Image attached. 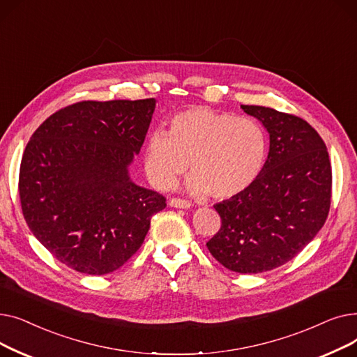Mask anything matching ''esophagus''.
Returning <instances> with one entry per match:
<instances>
[{
	"instance_id": "esophagus-1",
	"label": "esophagus",
	"mask_w": 357,
	"mask_h": 357,
	"mask_svg": "<svg viewBox=\"0 0 357 357\" xmlns=\"http://www.w3.org/2000/svg\"><path fill=\"white\" fill-rule=\"evenodd\" d=\"M169 205L175 208H191V202L182 199V198H172L169 199Z\"/></svg>"
}]
</instances>
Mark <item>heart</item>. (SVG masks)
<instances>
[{"mask_svg":"<svg viewBox=\"0 0 357 357\" xmlns=\"http://www.w3.org/2000/svg\"><path fill=\"white\" fill-rule=\"evenodd\" d=\"M265 158L266 136L257 121L192 107L169 120L166 131L149 136L143 163L159 190L172 188L190 163L191 192L229 199L256 181Z\"/></svg>","mask_w":357,"mask_h":357,"instance_id":"obj_1","label":"heart"}]
</instances>
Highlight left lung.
I'll return each mask as SVG.
<instances>
[{
	"mask_svg": "<svg viewBox=\"0 0 357 357\" xmlns=\"http://www.w3.org/2000/svg\"><path fill=\"white\" fill-rule=\"evenodd\" d=\"M269 133V153L256 181L214 205L221 227L207 241L215 260L237 273L285 265L321 230L331 204L326 143L303 119L273 108L241 105Z\"/></svg>",
	"mask_w": 357,
	"mask_h": 357,
	"instance_id": "8db88e82",
	"label": "left lung"
}]
</instances>
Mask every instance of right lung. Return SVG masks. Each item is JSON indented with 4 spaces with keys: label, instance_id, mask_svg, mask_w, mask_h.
<instances>
[{
    "label": "right lung",
    "instance_id": "right-lung-1",
    "mask_svg": "<svg viewBox=\"0 0 357 357\" xmlns=\"http://www.w3.org/2000/svg\"><path fill=\"white\" fill-rule=\"evenodd\" d=\"M155 98L81 101L56 111L26 146L18 194L29 229L68 268L117 271L143 245L166 198L131 182Z\"/></svg>",
    "mask_w": 357,
    "mask_h": 357
}]
</instances>
